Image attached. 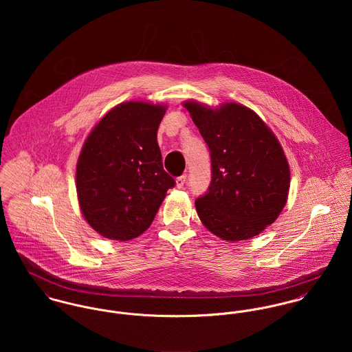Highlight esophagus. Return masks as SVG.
I'll return each mask as SVG.
<instances>
[{
  "instance_id": "esophagus-1",
  "label": "esophagus",
  "mask_w": 352,
  "mask_h": 352,
  "mask_svg": "<svg viewBox=\"0 0 352 352\" xmlns=\"http://www.w3.org/2000/svg\"><path fill=\"white\" fill-rule=\"evenodd\" d=\"M186 182H187V175L179 176V177L176 179V186H177V188H183V186L186 184Z\"/></svg>"
}]
</instances>
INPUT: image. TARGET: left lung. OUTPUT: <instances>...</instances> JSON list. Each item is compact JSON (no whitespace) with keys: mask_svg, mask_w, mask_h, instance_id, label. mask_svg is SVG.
<instances>
[{"mask_svg":"<svg viewBox=\"0 0 352 352\" xmlns=\"http://www.w3.org/2000/svg\"><path fill=\"white\" fill-rule=\"evenodd\" d=\"M184 107L210 149L211 182L195 201L203 225L225 241L260 234L280 214L290 188L289 162L276 137L241 104L215 111L197 101Z\"/></svg>","mask_w":352,"mask_h":352,"instance_id":"left-lung-1","label":"left lung"}]
</instances>
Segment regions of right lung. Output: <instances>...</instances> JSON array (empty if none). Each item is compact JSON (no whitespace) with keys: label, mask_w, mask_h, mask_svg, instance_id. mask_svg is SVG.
<instances>
[{"label":"right lung","mask_w":352,"mask_h":352,"mask_svg":"<svg viewBox=\"0 0 352 352\" xmlns=\"http://www.w3.org/2000/svg\"><path fill=\"white\" fill-rule=\"evenodd\" d=\"M165 107L127 101L111 109L87 138L77 162L81 211L101 236L127 241L153 222L176 182L162 166L157 130Z\"/></svg>","instance_id":"add662e5"}]
</instances>
